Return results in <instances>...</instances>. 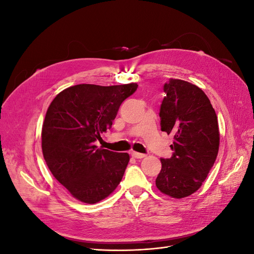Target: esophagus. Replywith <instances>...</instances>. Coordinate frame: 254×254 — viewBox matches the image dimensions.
<instances>
[{
	"label": "esophagus",
	"mask_w": 254,
	"mask_h": 254,
	"mask_svg": "<svg viewBox=\"0 0 254 254\" xmlns=\"http://www.w3.org/2000/svg\"><path fill=\"white\" fill-rule=\"evenodd\" d=\"M131 156L135 159H142V158L146 157V155H144V153H140V152H136V151H131Z\"/></svg>",
	"instance_id": "esophagus-1"
}]
</instances>
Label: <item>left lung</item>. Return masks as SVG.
Returning a JSON list of instances; mask_svg holds the SVG:
<instances>
[{"mask_svg": "<svg viewBox=\"0 0 254 254\" xmlns=\"http://www.w3.org/2000/svg\"><path fill=\"white\" fill-rule=\"evenodd\" d=\"M161 130L174 135L173 156L161 159L158 190L173 198L191 195L202 186L219 148L217 115L204 92L195 84L171 78L163 88Z\"/></svg>", "mask_w": 254, "mask_h": 254, "instance_id": "1", "label": "left lung"}]
</instances>
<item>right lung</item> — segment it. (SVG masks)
<instances>
[{
    "instance_id": "add662e5",
    "label": "right lung",
    "mask_w": 254,
    "mask_h": 254,
    "mask_svg": "<svg viewBox=\"0 0 254 254\" xmlns=\"http://www.w3.org/2000/svg\"><path fill=\"white\" fill-rule=\"evenodd\" d=\"M136 83L103 87L76 84L53 99L42 126V152L53 176L84 203L108 197L129 162L127 152L97 148L96 140L111 128L121 104Z\"/></svg>"
}]
</instances>
